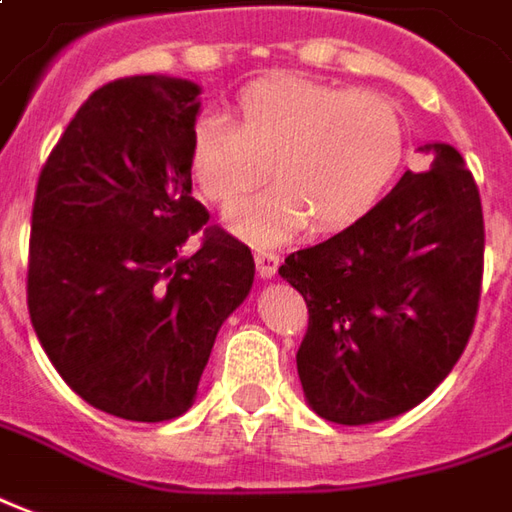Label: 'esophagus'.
Masks as SVG:
<instances>
[{
  "mask_svg": "<svg viewBox=\"0 0 512 512\" xmlns=\"http://www.w3.org/2000/svg\"><path fill=\"white\" fill-rule=\"evenodd\" d=\"M255 263H257V274L263 277V280H269L274 277V271L280 266V255L277 252H271V249H255Z\"/></svg>",
  "mask_w": 512,
  "mask_h": 512,
  "instance_id": "obj_1",
  "label": "esophagus"
}]
</instances>
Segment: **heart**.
Returning <instances> with one entry per match:
<instances>
[{
    "mask_svg": "<svg viewBox=\"0 0 512 512\" xmlns=\"http://www.w3.org/2000/svg\"><path fill=\"white\" fill-rule=\"evenodd\" d=\"M401 156V114L387 95L294 75L249 83L235 123L210 114L190 137V173L212 204L238 201L269 170L277 179L227 215L255 243L277 241L308 215L316 229L350 224L381 196Z\"/></svg>",
    "mask_w": 512,
    "mask_h": 512,
    "instance_id": "b5f03b06",
    "label": "heart"
}]
</instances>
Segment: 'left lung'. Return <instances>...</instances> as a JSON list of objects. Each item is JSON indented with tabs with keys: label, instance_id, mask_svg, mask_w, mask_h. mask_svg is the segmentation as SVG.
<instances>
[{
	"label": "left lung",
	"instance_id": "left-lung-1",
	"mask_svg": "<svg viewBox=\"0 0 512 512\" xmlns=\"http://www.w3.org/2000/svg\"><path fill=\"white\" fill-rule=\"evenodd\" d=\"M426 151L429 170H406L356 224L280 266L308 305L302 392L330 423L409 412L471 339L485 266L479 187L457 148L434 142Z\"/></svg>",
	"mask_w": 512,
	"mask_h": 512
}]
</instances>
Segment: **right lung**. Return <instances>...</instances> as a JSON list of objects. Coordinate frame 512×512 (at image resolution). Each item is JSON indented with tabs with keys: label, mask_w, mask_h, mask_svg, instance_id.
I'll list each match as a JSON object with an SVG mask.
<instances>
[{
	"label": "right lung",
	"mask_w": 512,
	"mask_h": 512,
	"mask_svg": "<svg viewBox=\"0 0 512 512\" xmlns=\"http://www.w3.org/2000/svg\"><path fill=\"white\" fill-rule=\"evenodd\" d=\"M196 83L120 78L89 95L38 176L27 311L89 406L159 423L193 406L215 336L255 280L252 249L193 198ZM204 231L202 246L183 243Z\"/></svg>",
	"instance_id": "1"
}]
</instances>
